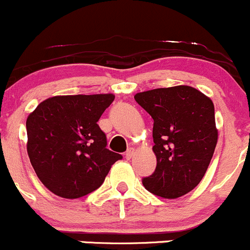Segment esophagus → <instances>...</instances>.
I'll list each match as a JSON object with an SVG mask.
<instances>
[{
    "mask_svg": "<svg viewBox=\"0 0 250 250\" xmlns=\"http://www.w3.org/2000/svg\"><path fill=\"white\" fill-rule=\"evenodd\" d=\"M133 153H135V149H133V148L127 149V151H126V154H125L126 159H131V158H132Z\"/></svg>",
    "mask_w": 250,
    "mask_h": 250,
    "instance_id": "esophagus-1",
    "label": "esophagus"
}]
</instances>
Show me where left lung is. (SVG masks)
<instances>
[{"label":"left lung","mask_w":250,"mask_h":250,"mask_svg":"<svg viewBox=\"0 0 250 250\" xmlns=\"http://www.w3.org/2000/svg\"><path fill=\"white\" fill-rule=\"evenodd\" d=\"M135 100L154 120L156 168L143 178L144 188L164 199L188 194L201 182L218 142L212 100L188 85L138 92Z\"/></svg>","instance_id":"left-lung-1"}]
</instances>
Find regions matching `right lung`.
Wrapping results in <instances>:
<instances>
[{
    "label": "right lung",
    "instance_id": "1",
    "mask_svg": "<svg viewBox=\"0 0 250 250\" xmlns=\"http://www.w3.org/2000/svg\"><path fill=\"white\" fill-rule=\"evenodd\" d=\"M113 94L66 95L41 102L27 117V154L40 181L63 199L85 196L102 185L123 158L107 149L97 125Z\"/></svg>",
    "mask_w": 250,
    "mask_h": 250
}]
</instances>
